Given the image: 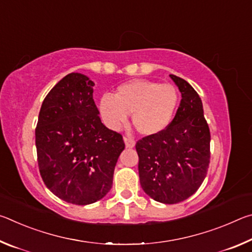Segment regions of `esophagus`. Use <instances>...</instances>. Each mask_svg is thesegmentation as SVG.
<instances>
[{
    "label": "esophagus",
    "mask_w": 252,
    "mask_h": 252,
    "mask_svg": "<svg viewBox=\"0 0 252 252\" xmlns=\"http://www.w3.org/2000/svg\"><path fill=\"white\" fill-rule=\"evenodd\" d=\"M125 143L126 148H133L135 146V141L132 138H130V136H126Z\"/></svg>",
    "instance_id": "1"
}]
</instances>
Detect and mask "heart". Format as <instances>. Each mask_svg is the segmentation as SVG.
Masks as SVG:
<instances>
[{
	"mask_svg": "<svg viewBox=\"0 0 252 252\" xmlns=\"http://www.w3.org/2000/svg\"><path fill=\"white\" fill-rule=\"evenodd\" d=\"M179 104V92L174 85L151 80H133L121 84L116 95L104 94L100 112L110 129L119 130L132 113V123L139 133H159L172 121Z\"/></svg>",
	"mask_w": 252,
	"mask_h": 252,
	"instance_id": "heart-1",
	"label": "heart"
}]
</instances>
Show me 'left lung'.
Wrapping results in <instances>:
<instances>
[{
	"mask_svg": "<svg viewBox=\"0 0 252 252\" xmlns=\"http://www.w3.org/2000/svg\"><path fill=\"white\" fill-rule=\"evenodd\" d=\"M181 92L176 117L159 133L135 144L140 185L158 202L173 204L191 197L207 176L210 130L201 99L186 80L170 74Z\"/></svg>",
	"mask_w": 252,
	"mask_h": 252,
	"instance_id": "obj_1",
	"label": "left lung"
}]
</instances>
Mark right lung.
<instances>
[{"mask_svg": "<svg viewBox=\"0 0 252 252\" xmlns=\"http://www.w3.org/2000/svg\"><path fill=\"white\" fill-rule=\"evenodd\" d=\"M93 87L87 75H65L45 96L35 129L42 180L57 197L79 206L109 192L126 147L122 135L101 122Z\"/></svg>", "mask_w": 252, "mask_h": 252, "instance_id": "obj_1", "label": "right lung"}]
</instances>
